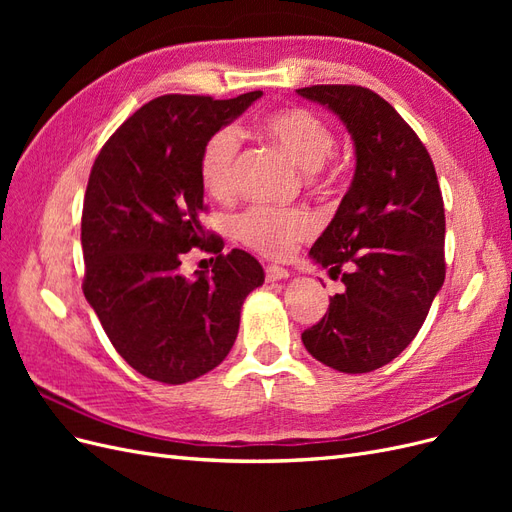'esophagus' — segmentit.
<instances>
[{"instance_id": "1", "label": "esophagus", "mask_w": 512, "mask_h": 512, "mask_svg": "<svg viewBox=\"0 0 512 512\" xmlns=\"http://www.w3.org/2000/svg\"><path fill=\"white\" fill-rule=\"evenodd\" d=\"M265 277H267V282H280V280H288L290 273H288L284 267L267 265V267H265Z\"/></svg>"}]
</instances>
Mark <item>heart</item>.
Masks as SVG:
<instances>
[{
  "instance_id": "b5f03b06",
  "label": "heart",
  "mask_w": 512,
  "mask_h": 512,
  "mask_svg": "<svg viewBox=\"0 0 512 512\" xmlns=\"http://www.w3.org/2000/svg\"><path fill=\"white\" fill-rule=\"evenodd\" d=\"M260 130L305 170H320L335 147L331 128L301 106H286L262 117ZM241 136L237 128L215 130L200 151L198 177L203 190L224 200L235 190ZM314 220L301 209L252 207L232 220V235L254 252L271 258L288 256L299 241L312 237Z\"/></svg>"
}]
</instances>
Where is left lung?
Segmentation results:
<instances>
[{"instance_id":"obj_1","label":"left lung","mask_w":512,"mask_h":512,"mask_svg":"<svg viewBox=\"0 0 512 512\" xmlns=\"http://www.w3.org/2000/svg\"><path fill=\"white\" fill-rule=\"evenodd\" d=\"M297 94L327 106L354 141L356 168L309 256L344 292L301 333L307 352L344 374H367L406 350L444 284V200L436 168L395 108L361 85Z\"/></svg>"}]
</instances>
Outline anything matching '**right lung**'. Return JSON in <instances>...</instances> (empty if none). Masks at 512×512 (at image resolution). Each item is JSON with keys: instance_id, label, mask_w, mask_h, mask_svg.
I'll return each mask as SVG.
<instances>
[{"instance_id": "right-lung-1", "label": "right lung", "mask_w": 512, "mask_h": 512, "mask_svg": "<svg viewBox=\"0 0 512 512\" xmlns=\"http://www.w3.org/2000/svg\"><path fill=\"white\" fill-rule=\"evenodd\" d=\"M260 96H160L121 123L91 168L83 292L115 350L145 378L183 384L218 367L245 297L265 282L252 254H224L222 237L205 230L198 177L207 138ZM192 246L216 262L190 281L178 267Z\"/></svg>"}]
</instances>
